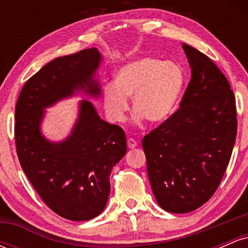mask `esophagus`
Here are the masks:
<instances>
[{"instance_id": "34e87169", "label": "esophagus", "mask_w": 248, "mask_h": 248, "mask_svg": "<svg viewBox=\"0 0 248 248\" xmlns=\"http://www.w3.org/2000/svg\"><path fill=\"white\" fill-rule=\"evenodd\" d=\"M127 144H128V148H129V149H133V148H135L136 146H138V142L134 140V139H128Z\"/></svg>"}]
</instances>
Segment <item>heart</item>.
Instances as JSON below:
<instances>
[{"mask_svg":"<svg viewBox=\"0 0 248 248\" xmlns=\"http://www.w3.org/2000/svg\"><path fill=\"white\" fill-rule=\"evenodd\" d=\"M183 87L184 72L178 64L143 57L120 67L113 84L102 87V106L109 121L118 124L126 118L132 98L134 121L160 124L172 113Z\"/></svg>","mask_w":248,"mask_h":248,"instance_id":"b5f03b06","label":"heart"}]
</instances>
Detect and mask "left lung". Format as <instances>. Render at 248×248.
<instances>
[{
	"label": "left lung",
	"mask_w": 248,
	"mask_h": 248,
	"mask_svg": "<svg viewBox=\"0 0 248 248\" xmlns=\"http://www.w3.org/2000/svg\"><path fill=\"white\" fill-rule=\"evenodd\" d=\"M191 80L181 108L142 140L156 201L171 213L205 204L229 166L235 136V99L209 57L183 43Z\"/></svg>",
	"instance_id": "obj_1"
}]
</instances>
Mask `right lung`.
<instances>
[{"instance_id":"1","label":"right lung","mask_w":248,"mask_h":248,"mask_svg":"<svg viewBox=\"0 0 248 248\" xmlns=\"http://www.w3.org/2000/svg\"><path fill=\"white\" fill-rule=\"evenodd\" d=\"M101 62L96 47L58 57L25 82L16 104L15 140L22 169L44 203L69 220H90L104 211L110 172L127 153L126 135L84 99L64 140L45 138L42 122L46 108L77 93L100 96L96 72Z\"/></svg>"}]
</instances>
